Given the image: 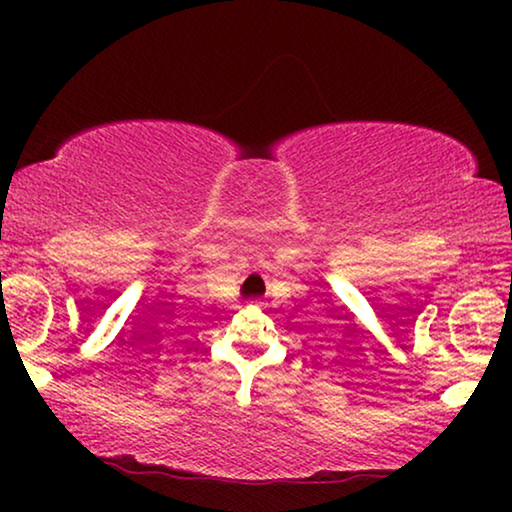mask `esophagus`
<instances>
[{
    "mask_svg": "<svg viewBox=\"0 0 512 512\" xmlns=\"http://www.w3.org/2000/svg\"><path fill=\"white\" fill-rule=\"evenodd\" d=\"M254 305H261V303H254Z\"/></svg>",
    "mask_w": 512,
    "mask_h": 512,
    "instance_id": "1",
    "label": "esophagus"
}]
</instances>
